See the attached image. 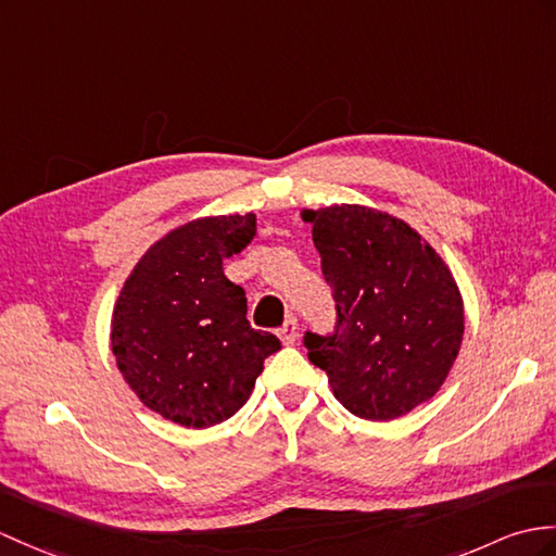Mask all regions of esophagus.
Returning a JSON list of instances; mask_svg holds the SVG:
<instances>
[{
  "mask_svg": "<svg viewBox=\"0 0 556 556\" xmlns=\"http://www.w3.org/2000/svg\"><path fill=\"white\" fill-rule=\"evenodd\" d=\"M295 337H299V321L291 315L287 321H283V327L279 329V339L283 345H293Z\"/></svg>",
  "mask_w": 556,
  "mask_h": 556,
  "instance_id": "obj_1",
  "label": "esophagus"
}]
</instances>
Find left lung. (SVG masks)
Instances as JSON below:
<instances>
[{
  "mask_svg": "<svg viewBox=\"0 0 556 556\" xmlns=\"http://www.w3.org/2000/svg\"><path fill=\"white\" fill-rule=\"evenodd\" d=\"M337 303L331 333L305 331L309 363L359 419L391 421L426 403L464 337L457 283L426 239L365 205L305 211Z\"/></svg>",
  "mask_w": 556,
  "mask_h": 556,
  "instance_id": "8db88e82",
  "label": "left lung"
}]
</instances>
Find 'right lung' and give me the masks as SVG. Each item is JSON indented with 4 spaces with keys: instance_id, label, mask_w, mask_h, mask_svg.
<instances>
[{
    "instance_id": "obj_1",
    "label": "right lung",
    "mask_w": 556,
    "mask_h": 556,
    "mask_svg": "<svg viewBox=\"0 0 556 556\" xmlns=\"http://www.w3.org/2000/svg\"><path fill=\"white\" fill-rule=\"evenodd\" d=\"M255 237V215L201 217L144 253L113 309L111 345L149 409L187 429L229 419L281 343L247 319V291L223 261Z\"/></svg>"
}]
</instances>
